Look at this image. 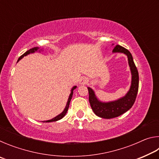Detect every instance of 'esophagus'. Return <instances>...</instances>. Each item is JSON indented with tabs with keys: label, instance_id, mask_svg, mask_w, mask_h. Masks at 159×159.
<instances>
[{
	"label": "esophagus",
	"instance_id": "esophagus-1",
	"mask_svg": "<svg viewBox=\"0 0 159 159\" xmlns=\"http://www.w3.org/2000/svg\"><path fill=\"white\" fill-rule=\"evenodd\" d=\"M87 83H88V79H86V78H83V79H82L81 80H80V83L81 85H85Z\"/></svg>",
	"mask_w": 159,
	"mask_h": 159
}]
</instances>
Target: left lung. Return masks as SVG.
<instances>
[{
	"label": "left lung",
	"mask_w": 159,
	"mask_h": 159,
	"mask_svg": "<svg viewBox=\"0 0 159 159\" xmlns=\"http://www.w3.org/2000/svg\"><path fill=\"white\" fill-rule=\"evenodd\" d=\"M113 52L124 53L128 56V64L132 74V82L130 88L125 96L116 101L110 102H102L96 98L94 91L88 88L89 93V102L94 113L99 117L103 118H112L119 116L128 111L134 103L139 88V74L133 56L125 48L119 45H116Z\"/></svg>",
	"instance_id": "left-lung-1"
}]
</instances>
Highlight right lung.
I'll return each instance as SVG.
<instances>
[{
  "mask_svg": "<svg viewBox=\"0 0 159 159\" xmlns=\"http://www.w3.org/2000/svg\"><path fill=\"white\" fill-rule=\"evenodd\" d=\"M38 49H39V48L35 47V48H31V49H30V50H29L28 51H26V52L24 53L22 55L20 56V57L18 59V61H19V60H20L21 59L24 57V56H26V55H29V54H30V53H33V52H36V51H37V50H38ZM76 86H74V87L72 88L71 91V94H70V95H69V97L68 101H67V103H66V107H65V109H64V111H63L62 112H61L60 114H59V115H58V116H56V117L52 118V119H51V120H46V121H43V122H53V121H57V120H60L61 118H62L64 116L66 115L67 111H68V109H69V107L70 102H71V98H72V95H73V93H74V92H73V90H74V89H76Z\"/></svg>",
  "mask_w": 159,
  "mask_h": 159,
  "instance_id": "right-lung-1",
  "label": "right lung"
}]
</instances>
